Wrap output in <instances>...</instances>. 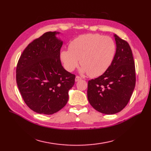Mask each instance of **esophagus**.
<instances>
[{"mask_svg": "<svg viewBox=\"0 0 151 151\" xmlns=\"http://www.w3.org/2000/svg\"><path fill=\"white\" fill-rule=\"evenodd\" d=\"M82 78L80 77V76H76V77H75V82H78V81H81Z\"/></svg>", "mask_w": 151, "mask_h": 151, "instance_id": "1", "label": "esophagus"}]
</instances>
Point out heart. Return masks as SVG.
<instances>
[{
  "mask_svg": "<svg viewBox=\"0 0 151 151\" xmlns=\"http://www.w3.org/2000/svg\"><path fill=\"white\" fill-rule=\"evenodd\" d=\"M116 52L111 37L98 34L82 35L70 41L69 49L62 50L60 60L65 69L73 71L80 62L81 72L91 77L102 75L110 66Z\"/></svg>",
  "mask_w": 151,
  "mask_h": 151,
  "instance_id": "1",
  "label": "heart"
}]
</instances>
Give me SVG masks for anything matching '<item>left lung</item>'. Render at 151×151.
Wrapping results in <instances>:
<instances>
[{
    "label": "left lung",
    "mask_w": 151,
    "mask_h": 151,
    "mask_svg": "<svg viewBox=\"0 0 151 151\" xmlns=\"http://www.w3.org/2000/svg\"><path fill=\"white\" fill-rule=\"evenodd\" d=\"M116 52L103 75L88 81L89 104L101 113L111 115L121 111L132 96L136 84L135 63L126 41L114 34Z\"/></svg>",
    "instance_id": "left-lung-1"
}]
</instances>
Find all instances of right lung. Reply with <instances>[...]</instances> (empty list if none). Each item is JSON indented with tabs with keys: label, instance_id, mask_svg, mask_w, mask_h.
<instances>
[{
	"label": "right lung",
	"instance_id": "1",
	"mask_svg": "<svg viewBox=\"0 0 151 151\" xmlns=\"http://www.w3.org/2000/svg\"><path fill=\"white\" fill-rule=\"evenodd\" d=\"M58 32H47L26 47L16 69V81L25 103L41 114L60 110L69 99L75 75L63 68L60 61L63 41Z\"/></svg>",
	"mask_w": 151,
	"mask_h": 151
}]
</instances>
